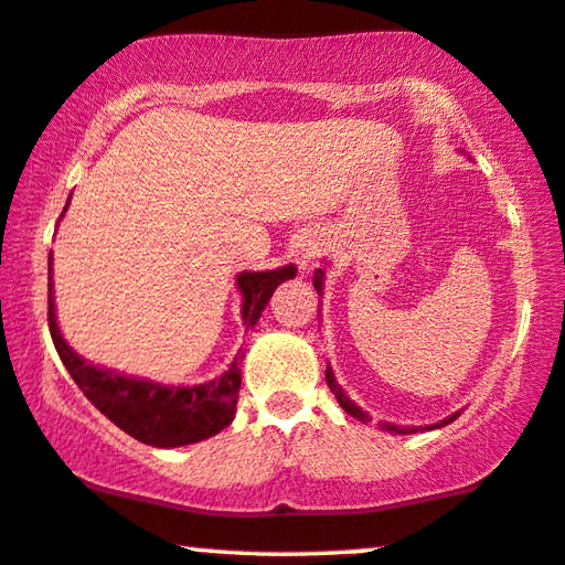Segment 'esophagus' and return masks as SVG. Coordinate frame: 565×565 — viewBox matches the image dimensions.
Segmentation results:
<instances>
[{"label": "esophagus", "mask_w": 565, "mask_h": 565, "mask_svg": "<svg viewBox=\"0 0 565 565\" xmlns=\"http://www.w3.org/2000/svg\"><path fill=\"white\" fill-rule=\"evenodd\" d=\"M315 256H317V250H315V248H305V250L299 253V266H301V268H307V266L312 264V260H315Z\"/></svg>", "instance_id": "obj_1"}]
</instances>
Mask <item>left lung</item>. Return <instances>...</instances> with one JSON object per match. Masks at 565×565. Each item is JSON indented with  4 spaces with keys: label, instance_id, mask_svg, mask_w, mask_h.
Here are the masks:
<instances>
[{
    "label": "left lung",
    "instance_id": "obj_1",
    "mask_svg": "<svg viewBox=\"0 0 565 565\" xmlns=\"http://www.w3.org/2000/svg\"><path fill=\"white\" fill-rule=\"evenodd\" d=\"M322 271L320 268H317V274H315V289H317V294L322 291ZM324 379H328V386H330V392L335 394V399L340 402V407H343L348 415L351 417H355V419H361V423H369V415H365V412L359 407V404H355L351 396H348L343 388L338 386V381H335V373H332V369L328 365V371H324ZM458 417V412L456 415H450V417H445L443 423H435V425H427V427H404V425H392V423H381V427H384L386 433H394V435H412V433H419V430H433V427H443V425H448V423H452V419Z\"/></svg>",
    "mask_w": 565,
    "mask_h": 565
}]
</instances>
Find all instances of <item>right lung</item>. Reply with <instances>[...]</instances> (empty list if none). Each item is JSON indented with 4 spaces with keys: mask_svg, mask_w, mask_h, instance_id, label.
<instances>
[{
    "mask_svg": "<svg viewBox=\"0 0 565 565\" xmlns=\"http://www.w3.org/2000/svg\"><path fill=\"white\" fill-rule=\"evenodd\" d=\"M294 274H297V268L284 266L274 268V271H243L237 276V289L243 294L245 328L250 330L258 322L276 286L294 279ZM47 328H51L53 345L63 365L86 399L130 438L153 445V448H179V445L212 438L222 427L233 423L237 392H241L243 353L235 355V361L220 379L200 386H163L146 379L97 369L71 351L63 340L58 322H55L53 281H47Z\"/></svg>",
    "mask_w": 565,
    "mask_h": 565,
    "instance_id": "1",
    "label": "right lung"
}]
</instances>
